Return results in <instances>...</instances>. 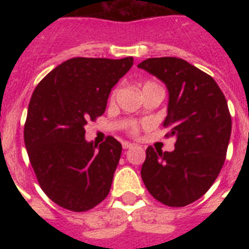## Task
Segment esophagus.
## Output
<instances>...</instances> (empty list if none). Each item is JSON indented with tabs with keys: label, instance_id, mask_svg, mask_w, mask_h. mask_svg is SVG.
I'll return each instance as SVG.
<instances>
[{
	"label": "esophagus",
	"instance_id": "1",
	"mask_svg": "<svg viewBox=\"0 0 249 249\" xmlns=\"http://www.w3.org/2000/svg\"><path fill=\"white\" fill-rule=\"evenodd\" d=\"M134 144L130 143V142H123V148H125V150H128V148L133 147Z\"/></svg>",
	"mask_w": 249,
	"mask_h": 249
}]
</instances>
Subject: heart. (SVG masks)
Wrapping results in <instances>:
<instances>
[{
  "instance_id": "heart-1",
  "label": "heart",
  "mask_w": 249,
  "mask_h": 249,
  "mask_svg": "<svg viewBox=\"0 0 249 249\" xmlns=\"http://www.w3.org/2000/svg\"><path fill=\"white\" fill-rule=\"evenodd\" d=\"M155 88H160V86L156 83H152V81H146V83L143 84V86H142V91H146V90L150 89H155ZM113 97H115V91H113L112 95H111L112 99ZM129 132L132 133V134H136V133L138 132V126H137L136 123H130V125H129Z\"/></svg>"
}]
</instances>
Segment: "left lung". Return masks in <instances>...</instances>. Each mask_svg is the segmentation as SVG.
<instances>
[{
    "label": "left lung",
    "instance_id": "obj_1",
    "mask_svg": "<svg viewBox=\"0 0 249 249\" xmlns=\"http://www.w3.org/2000/svg\"><path fill=\"white\" fill-rule=\"evenodd\" d=\"M138 67L166 85L163 126L176 138L172 152L148 146L141 176L156 200L185 207L203 196L222 169L231 134L228 102L213 77L183 59L148 58Z\"/></svg>",
    "mask_w": 249,
    "mask_h": 249
}]
</instances>
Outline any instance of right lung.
Listing matches in <instances>:
<instances>
[{
    "label": "right lung",
    "instance_id": "right-lung-1",
    "mask_svg": "<svg viewBox=\"0 0 249 249\" xmlns=\"http://www.w3.org/2000/svg\"><path fill=\"white\" fill-rule=\"evenodd\" d=\"M133 58H72L41 80L29 101L24 143L37 181L55 204L72 212L108 195L121 155L113 137L86 142L85 125L106 111L111 89Z\"/></svg>",
    "mask_w": 249,
    "mask_h": 249
}]
</instances>
